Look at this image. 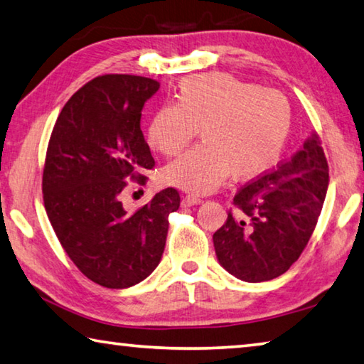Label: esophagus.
Listing matches in <instances>:
<instances>
[{
    "instance_id": "obj_1",
    "label": "esophagus",
    "mask_w": 364,
    "mask_h": 364,
    "mask_svg": "<svg viewBox=\"0 0 364 364\" xmlns=\"http://www.w3.org/2000/svg\"><path fill=\"white\" fill-rule=\"evenodd\" d=\"M200 199L199 197H196V196H184L183 197V200H181V205L183 207H191V205H197V204H200Z\"/></svg>"
}]
</instances>
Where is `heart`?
<instances>
[{
	"instance_id": "b5f03b06",
	"label": "heart",
	"mask_w": 364,
	"mask_h": 364,
	"mask_svg": "<svg viewBox=\"0 0 364 364\" xmlns=\"http://www.w3.org/2000/svg\"><path fill=\"white\" fill-rule=\"evenodd\" d=\"M291 125V106L279 91L228 75H197L178 86L176 104L152 115L147 138L152 149L175 157L200 132L202 146L170 164L164 180L207 194L230 175L252 180L268 171L281 157Z\"/></svg>"
}]
</instances>
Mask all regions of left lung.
<instances>
[{"label":"left lung","instance_id":"obj_1","mask_svg":"<svg viewBox=\"0 0 364 364\" xmlns=\"http://www.w3.org/2000/svg\"><path fill=\"white\" fill-rule=\"evenodd\" d=\"M329 167L311 133L301 149L237 191L225 225L213 234L215 254L228 273L247 282L269 281L297 262L324 204Z\"/></svg>","mask_w":364,"mask_h":364}]
</instances>
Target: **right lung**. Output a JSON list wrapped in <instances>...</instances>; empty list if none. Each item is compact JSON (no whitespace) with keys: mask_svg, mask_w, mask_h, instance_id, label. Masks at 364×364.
Listing matches in <instances>:
<instances>
[{"mask_svg":"<svg viewBox=\"0 0 364 364\" xmlns=\"http://www.w3.org/2000/svg\"><path fill=\"white\" fill-rule=\"evenodd\" d=\"M160 88L152 78L109 73L91 80L60 110L49 138L43 200L65 254L86 278L107 289L146 279L162 258L173 188L127 213L120 193L144 184L154 168L141 110Z\"/></svg>","mask_w":364,"mask_h":364,"instance_id":"obj_1","label":"right lung"}]
</instances>
